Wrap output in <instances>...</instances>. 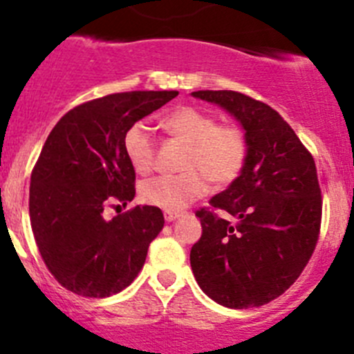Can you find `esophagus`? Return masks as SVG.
Instances as JSON below:
<instances>
[{
  "label": "esophagus",
  "instance_id": "34e87169",
  "mask_svg": "<svg viewBox=\"0 0 354 354\" xmlns=\"http://www.w3.org/2000/svg\"><path fill=\"white\" fill-rule=\"evenodd\" d=\"M180 214V211H166V213H164V218H166V222H173V220H176Z\"/></svg>",
  "mask_w": 354,
  "mask_h": 354
}]
</instances>
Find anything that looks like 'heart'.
<instances>
[{
  "label": "heart",
  "mask_w": 354,
  "mask_h": 354,
  "mask_svg": "<svg viewBox=\"0 0 354 354\" xmlns=\"http://www.w3.org/2000/svg\"><path fill=\"white\" fill-rule=\"evenodd\" d=\"M158 127L174 140L185 141L181 171L157 176L140 188L141 201L166 211H178L199 199L211 183L223 187L236 180L248 157V140L236 124H216V118L196 106H176L158 118ZM124 150L129 164L145 176L155 166V145L143 122L125 132Z\"/></svg>",
  "instance_id": "heart-1"
}]
</instances>
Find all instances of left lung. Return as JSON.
Instances as JSON below:
<instances>
[{"label": "left lung", "mask_w": 354, "mask_h": 354, "mask_svg": "<svg viewBox=\"0 0 354 354\" xmlns=\"http://www.w3.org/2000/svg\"><path fill=\"white\" fill-rule=\"evenodd\" d=\"M246 131L239 176L196 211L203 236L190 250L194 276L209 299L230 309L269 304L286 292L315 253L322 188L311 151L266 102L236 91H197ZM225 210L232 224L217 214Z\"/></svg>", "instance_id": "left-lung-1"}]
</instances>
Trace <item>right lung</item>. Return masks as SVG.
<instances>
[{"instance_id": "add662e5", "label": "right lung", "mask_w": 354, "mask_h": 354, "mask_svg": "<svg viewBox=\"0 0 354 354\" xmlns=\"http://www.w3.org/2000/svg\"><path fill=\"white\" fill-rule=\"evenodd\" d=\"M178 95L118 92L82 102L55 124L31 173L29 218L52 276L69 292L102 299L122 292L143 269L164 227L155 206H134L106 222L102 211L136 194L125 132Z\"/></svg>"}]
</instances>
